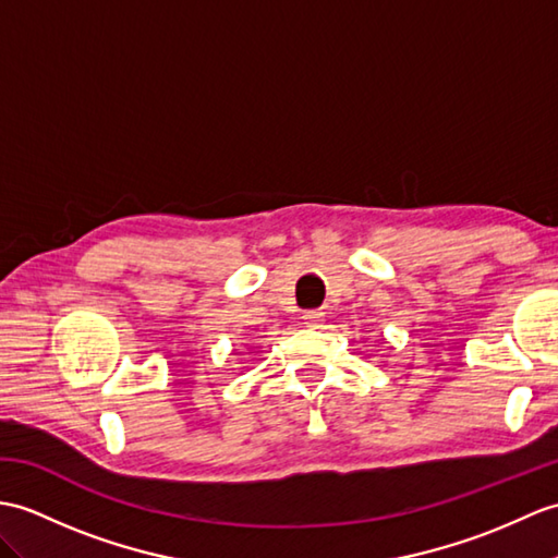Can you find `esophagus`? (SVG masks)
Returning a JSON list of instances; mask_svg holds the SVG:
<instances>
[{
  "label": "esophagus",
  "mask_w": 558,
  "mask_h": 558,
  "mask_svg": "<svg viewBox=\"0 0 558 558\" xmlns=\"http://www.w3.org/2000/svg\"><path fill=\"white\" fill-rule=\"evenodd\" d=\"M323 316H326V314H323L320 308H311V311H304L302 318H304V323H306L308 328H318L320 323H323Z\"/></svg>",
  "instance_id": "esophagus-1"
}]
</instances>
